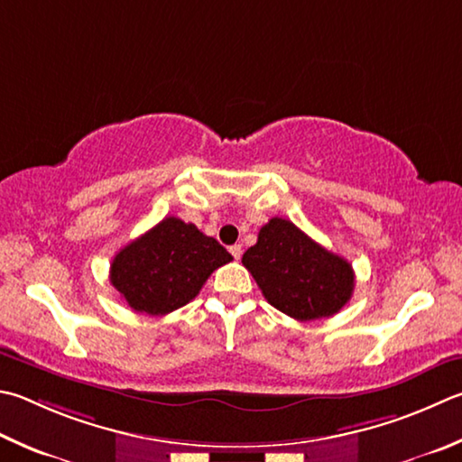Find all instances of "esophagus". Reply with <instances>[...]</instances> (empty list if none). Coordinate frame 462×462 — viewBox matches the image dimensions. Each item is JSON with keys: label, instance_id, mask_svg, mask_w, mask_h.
<instances>
[{"label": "esophagus", "instance_id": "esophagus-1", "mask_svg": "<svg viewBox=\"0 0 462 462\" xmlns=\"http://www.w3.org/2000/svg\"><path fill=\"white\" fill-rule=\"evenodd\" d=\"M230 254L234 256V260H240V256H242V246H240V245L230 246Z\"/></svg>", "mask_w": 462, "mask_h": 462}]
</instances>
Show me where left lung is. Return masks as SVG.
I'll list each match as a JSON object with an SVG mask.
<instances>
[{
  "label": "left lung",
  "instance_id": "1",
  "mask_svg": "<svg viewBox=\"0 0 462 462\" xmlns=\"http://www.w3.org/2000/svg\"><path fill=\"white\" fill-rule=\"evenodd\" d=\"M274 309L297 321L331 317L351 299L354 268L346 258L317 245L291 220L273 217L242 256Z\"/></svg>",
  "mask_w": 462,
  "mask_h": 462
}]
</instances>
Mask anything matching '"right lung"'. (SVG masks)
<instances>
[{"instance_id":"right-lung-1","label":"right lung","mask_w":462,"mask_h":462,"mask_svg":"<svg viewBox=\"0 0 462 462\" xmlns=\"http://www.w3.org/2000/svg\"><path fill=\"white\" fill-rule=\"evenodd\" d=\"M230 260L216 238L170 216L116 253L111 284L137 313L167 315L188 305Z\"/></svg>"}]
</instances>
